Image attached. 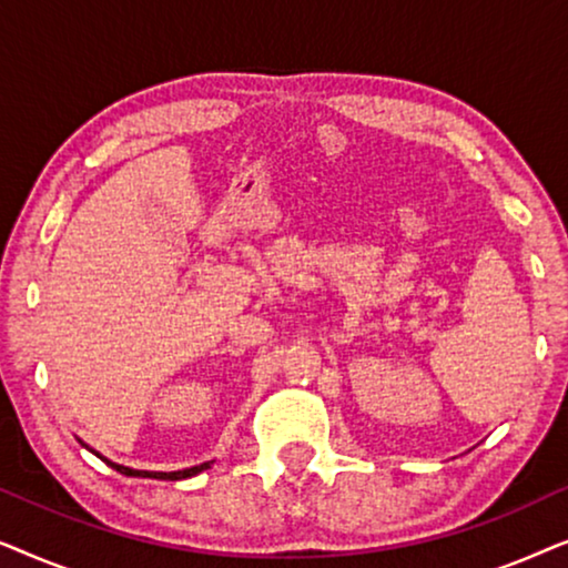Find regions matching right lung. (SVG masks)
I'll use <instances>...</instances> for the list:
<instances>
[{
  "label": "right lung",
  "instance_id": "add662e5",
  "mask_svg": "<svg viewBox=\"0 0 568 568\" xmlns=\"http://www.w3.org/2000/svg\"><path fill=\"white\" fill-rule=\"evenodd\" d=\"M98 457H100V455H98ZM103 460H105V457H103ZM105 463L111 465L113 470L123 473V476H134V478H160V480L191 478V476H196V473L209 468V463H204V465H196V468H185V470H175V473H152V470H131V468H123V465H115V463H111V460H105Z\"/></svg>",
  "mask_w": 568,
  "mask_h": 568
}]
</instances>
